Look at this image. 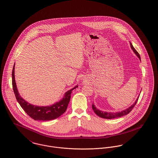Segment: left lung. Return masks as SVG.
<instances>
[{"label":"left lung","instance_id":"1","mask_svg":"<svg viewBox=\"0 0 158 158\" xmlns=\"http://www.w3.org/2000/svg\"><path fill=\"white\" fill-rule=\"evenodd\" d=\"M130 44L131 48L133 50V51L134 52V53L137 56V57L139 58V60H141V57H140V56H139V53L134 48V47L133 46L132 44L130 43ZM138 98L136 99V100L135 101V102L130 107H129L128 109H126L124 110L121 111V112H115L114 113V112H107L101 111L100 110H98V109H97V107L95 106V105L94 104H92V109L94 110V111L96 114V115H98V116H100L101 118H104V119H114V118L121 117L123 116L129 114L130 112L131 111V110L133 109L135 106L136 105L137 101L138 100Z\"/></svg>","mask_w":158,"mask_h":158}]
</instances>
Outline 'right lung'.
I'll return each mask as SVG.
<instances>
[{
	"mask_svg": "<svg viewBox=\"0 0 158 158\" xmlns=\"http://www.w3.org/2000/svg\"><path fill=\"white\" fill-rule=\"evenodd\" d=\"M15 65L12 72V84L16 100L28 115L37 121H49L56 119L63 114L68 107V104L71 99V94L72 91L78 86H75L71 90L67 91L62 98V100L56 102L49 106H37L31 104L23 99L20 95L15 81Z\"/></svg>",
	"mask_w": 158,
	"mask_h": 158,
	"instance_id": "obj_1",
	"label": "right lung"
}]
</instances>
